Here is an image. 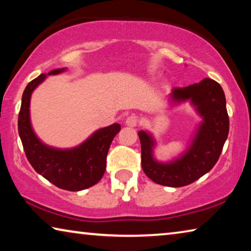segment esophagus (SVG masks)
I'll return each mask as SVG.
<instances>
[{
    "label": "esophagus",
    "instance_id": "34e87169",
    "mask_svg": "<svg viewBox=\"0 0 251 251\" xmlns=\"http://www.w3.org/2000/svg\"><path fill=\"white\" fill-rule=\"evenodd\" d=\"M139 121V118L137 115H135V114H131V115H129L128 117L126 118L125 121V124L127 126H131V127H135L136 125H137V123Z\"/></svg>",
    "mask_w": 251,
    "mask_h": 251
}]
</instances>
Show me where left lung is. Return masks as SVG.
Instances as JSON below:
<instances>
[{"label":"left lung","mask_w":251,"mask_h":251,"mask_svg":"<svg viewBox=\"0 0 251 251\" xmlns=\"http://www.w3.org/2000/svg\"><path fill=\"white\" fill-rule=\"evenodd\" d=\"M172 103L190 100L201 116L190 145L180 157L169 163H159L152 156L155 141L147 131H138L142 146L144 173L156 184L168 187L189 185L215 166L228 137L229 117L226 97L214 79L203 78L186 87H175L171 93Z\"/></svg>","instance_id":"8db88e82"}]
</instances>
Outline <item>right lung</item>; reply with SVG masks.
I'll list each match as a JSON object with an SVG mask.
<instances>
[{
    "label": "right lung",
    "mask_w": 251,
    "mask_h": 251,
    "mask_svg": "<svg viewBox=\"0 0 251 251\" xmlns=\"http://www.w3.org/2000/svg\"><path fill=\"white\" fill-rule=\"evenodd\" d=\"M66 71L57 69L49 75ZM41 74L25 87L19 113V135L26 158L32 167L58 188L78 192L97 184L106 169V157L114 137L121 130L120 124H113L96 130L79 146L58 150L45 145L34 133L29 118V101L33 91L46 78Z\"/></svg>",
    "instance_id": "obj_1"
}]
</instances>
